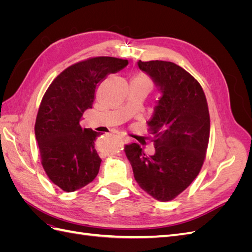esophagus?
<instances>
[{
	"label": "esophagus",
	"instance_id": "obj_1",
	"mask_svg": "<svg viewBox=\"0 0 252 252\" xmlns=\"http://www.w3.org/2000/svg\"><path fill=\"white\" fill-rule=\"evenodd\" d=\"M120 138L122 139V141H123L124 143H128V142H130V139L128 138L127 135H125V134H120Z\"/></svg>",
	"mask_w": 252,
	"mask_h": 252
}]
</instances>
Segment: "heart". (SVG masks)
I'll use <instances>...</instances> for the list:
<instances>
[{"mask_svg":"<svg viewBox=\"0 0 252 252\" xmlns=\"http://www.w3.org/2000/svg\"><path fill=\"white\" fill-rule=\"evenodd\" d=\"M136 78H140V79H143V80L149 81V80H148V78H147L146 75H145V74H139V75H136Z\"/></svg>","mask_w":252,"mask_h":252,"instance_id":"b5f03b06","label":"heart"}]
</instances>
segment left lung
Instances as JSON below:
<instances>
[{
	"label": "left lung",
	"mask_w": 252,
	"mask_h": 252,
	"mask_svg": "<svg viewBox=\"0 0 252 252\" xmlns=\"http://www.w3.org/2000/svg\"><path fill=\"white\" fill-rule=\"evenodd\" d=\"M162 91L147 122L156 152L146 156L139 144L125 145L139 186L156 200L175 199L200 173L206 158L210 117L200 83L179 65L166 61H139Z\"/></svg>",
	"instance_id": "8db88e82"
}]
</instances>
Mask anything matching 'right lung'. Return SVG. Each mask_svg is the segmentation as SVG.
<instances>
[{
    "mask_svg": "<svg viewBox=\"0 0 252 252\" xmlns=\"http://www.w3.org/2000/svg\"><path fill=\"white\" fill-rule=\"evenodd\" d=\"M127 65L128 60L112 57L81 61L61 72L43 95L34 125L41 164L49 180L66 192L88 185L98 173V133L82 128L80 120L93 108L96 87L106 75Z\"/></svg>",
    "mask_w": 252,
    "mask_h": 252,
    "instance_id": "1",
    "label": "right lung"
}]
</instances>
